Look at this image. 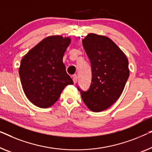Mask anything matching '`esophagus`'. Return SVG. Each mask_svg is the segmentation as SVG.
<instances>
[{
  "instance_id": "esophagus-1",
  "label": "esophagus",
  "mask_w": 152,
  "mask_h": 152,
  "mask_svg": "<svg viewBox=\"0 0 152 152\" xmlns=\"http://www.w3.org/2000/svg\"><path fill=\"white\" fill-rule=\"evenodd\" d=\"M72 81H73V82L75 84L77 83V75H74L73 77H72Z\"/></svg>"
}]
</instances>
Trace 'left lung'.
<instances>
[{"mask_svg":"<svg viewBox=\"0 0 152 152\" xmlns=\"http://www.w3.org/2000/svg\"><path fill=\"white\" fill-rule=\"evenodd\" d=\"M91 64L92 81L87 91H80L88 108L99 113L119 98L129 75L128 60L114 42L105 36L88 34L82 39Z\"/></svg>","mask_w":152,"mask_h":152,"instance_id":"1","label":"left lung"}]
</instances>
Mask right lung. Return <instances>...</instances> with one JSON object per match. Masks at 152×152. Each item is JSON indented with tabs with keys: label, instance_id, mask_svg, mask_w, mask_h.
<instances>
[{
	"label": "right lung",
	"instance_id": "1",
	"mask_svg": "<svg viewBox=\"0 0 152 152\" xmlns=\"http://www.w3.org/2000/svg\"><path fill=\"white\" fill-rule=\"evenodd\" d=\"M71 42L69 37H47L21 60L19 75L22 86L28 99L36 106L50 107L64 88L73 83L63 63Z\"/></svg>",
	"mask_w": 152,
	"mask_h": 152
}]
</instances>
